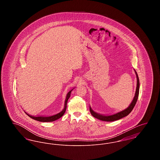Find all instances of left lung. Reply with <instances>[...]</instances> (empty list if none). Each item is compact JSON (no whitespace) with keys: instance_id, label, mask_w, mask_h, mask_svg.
Returning a JSON list of instances; mask_svg holds the SVG:
<instances>
[{"instance_id":"1","label":"left lung","mask_w":160,"mask_h":160,"mask_svg":"<svg viewBox=\"0 0 160 160\" xmlns=\"http://www.w3.org/2000/svg\"><path fill=\"white\" fill-rule=\"evenodd\" d=\"M135 71L136 74V77H137V88H136V91L135 93V96L133 98V100L132 101L131 103L130 104L129 106L127 108H125V110H122L120 112H118L117 113H115L112 115H109V116H106V115H102V114H100L99 113H97L96 112H95L93 110H92L91 107H90L89 110H90V112L91 113L92 115L101 121H107V122H112V121H117L119 120L121 118H123V117H125L127 116H128V114L131 112V111L132 110V109L134 108V107L135 106L136 102H137V99L138 97V94H139V88H140V83H139V78L137 75V72Z\"/></svg>"}]
</instances>
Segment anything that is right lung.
I'll return each mask as SVG.
<instances>
[{
  "mask_svg": "<svg viewBox=\"0 0 160 160\" xmlns=\"http://www.w3.org/2000/svg\"><path fill=\"white\" fill-rule=\"evenodd\" d=\"M72 91V89L71 91L69 92L68 93H67V97H66V99L65 101V106H64V108L61 111L60 113H58V114H54V115H52V116H32L30 114H28L27 113H26L28 116H29L31 118L35 120V121H38L39 122H53L54 121L58 119H59L60 118H61L66 111V109H67V102H68V100L69 97H70V95H71V91Z\"/></svg>",
  "mask_w": 160,
  "mask_h": 160,
  "instance_id": "add662e5",
  "label": "right lung"
}]
</instances>
